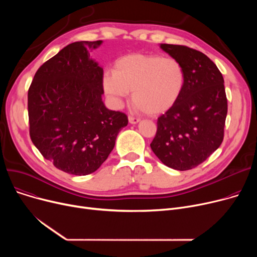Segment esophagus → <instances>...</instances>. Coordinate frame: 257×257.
<instances>
[{
    "mask_svg": "<svg viewBox=\"0 0 257 257\" xmlns=\"http://www.w3.org/2000/svg\"><path fill=\"white\" fill-rule=\"evenodd\" d=\"M128 119H129V123H131V124H138L139 121L141 120L139 117H134V116H132V115H129Z\"/></svg>",
    "mask_w": 257,
    "mask_h": 257,
    "instance_id": "1",
    "label": "esophagus"
}]
</instances>
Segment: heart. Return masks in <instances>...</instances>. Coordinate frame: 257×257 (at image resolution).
Returning a JSON list of instances; mask_svg holds the SVG:
<instances>
[{
    "label": "heart",
    "instance_id": "b5f03b06",
    "mask_svg": "<svg viewBox=\"0 0 257 257\" xmlns=\"http://www.w3.org/2000/svg\"><path fill=\"white\" fill-rule=\"evenodd\" d=\"M185 83L183 64L156 54L125 55L115 60L113 72L103 76L104 90L115 103L132 91L133 104L150 115L170 110L182 96Z\"/></svg>",
    "mask_w": 257,
    "mask_h": 257
}]
</instances>
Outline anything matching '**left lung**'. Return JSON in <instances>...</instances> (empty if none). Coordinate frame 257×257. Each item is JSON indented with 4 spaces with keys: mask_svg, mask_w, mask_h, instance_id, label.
I'll use <instances>...</instances> for the list:
<instances>
[{
    "mask_svg": "<svg viewBox=\"0 0 257 257\" xmlns=\"http://www.w3.org/2000/svg\"><path fill=\"white\" fill-rule=\"evenodd\" d=\"M160 48L183 64L186 83L178 102L158 117L150 146L169 168L191 170L223 142L228 107L224 79L217 65L200 51L168 44Z\"/></svg>",
    "mask_w": 257,
    "mask_h": 257,
    "instance_id": "8db88e82",
    "label": "left lung"
}]
</instances>
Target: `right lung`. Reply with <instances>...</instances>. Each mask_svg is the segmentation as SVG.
Returning a JSON list of instances; mask_svg holds the SVG:
<instances>
[{
  "instance_id": "add662e5",
  "label": "right lung",
  "mask_w": 257,
  "mask_h": 257,
  "mask_svg": "<svg viewBox=\"0 0 257 257\" xmlns=\"http://www.w3.org/2000/svg\"><path fill=\"white\" fill-rule=\"evenodd\" d=\"M97 42L64 47L34 75L28 90L29 132L42 155L60 171L84 176L112 151L128 116L102 101L103 69L89 58Z\"/></svg>"
}]
</instances>
